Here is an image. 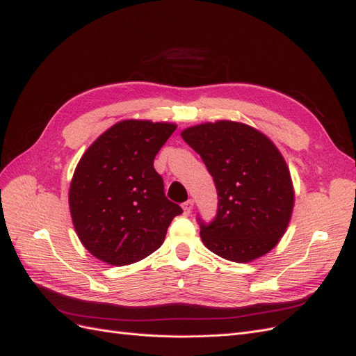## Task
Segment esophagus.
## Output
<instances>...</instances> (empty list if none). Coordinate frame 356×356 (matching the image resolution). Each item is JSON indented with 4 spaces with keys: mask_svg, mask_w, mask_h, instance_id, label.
Here are the masks:
<instances>
[{
    "mask_svg": "<svg viewBox=\"0 0 356 356\" xmlns=\"http://www.w3.org/2000/svg\"><path fill=\"white\" fill-rule=\"evenodd\" d=\"M193 207H195V200H193V199H188L187 202L182 203V209H184V213H186V215H188V213L191 212Z\"/></svg>",
    "mask_w": 356,
    "mask_h": 356,
    "instance_id": "esophagus-1",
    "label": "esophagus"
}]
</instances>
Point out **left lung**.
I'll return each instance as SVG.
<instances>
[{"label": "left lung", "mask_w": 356, "mask_h": 356, "mask_svg": "<svg viewBox=\"0 0 356 356\" xmlns=\"http://www.w3.org/2000/svg\"><path fill=\"white\" fill-rule=\"evenodd\" d=\"M181 136L202 157L218 195L215 218H197L204 246L236 263L273 250L294 207L293 181L275 144L257 129L229 120L193 126Z\"/></svg>", "instance_id": "1"}]
</instances>
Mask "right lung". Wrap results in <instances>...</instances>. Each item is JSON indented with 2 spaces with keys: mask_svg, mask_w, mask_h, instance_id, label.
<instances>
[{
  "mask_svg": "<svg viewBox=\"0 0 356 356\" xmlns=\"http://www.w3.org/2000/svg\"><path fill=\"white\" fill-rule=\"evenodd\" d=\"M177 129L172 123L123 120L86 149L70 186L79 239L92 255L127 266L161 246L170 221L182 213L165 196L154 157Z\"/></svg>",
  "mask_w": 356,
  "mask_h": 356,
  "instance_id": "right-lung-1",
  "label": "right lung"
}]
</instances>
